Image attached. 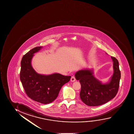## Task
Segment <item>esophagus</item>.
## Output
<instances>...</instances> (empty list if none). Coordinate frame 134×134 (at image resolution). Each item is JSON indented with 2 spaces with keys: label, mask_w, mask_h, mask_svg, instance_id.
Returning a JSON list of instances; mask_svg holds the SVG:
<instances>
[{
  "label": "esophagus",
  "mask_w": 134,
  "mask_h": 134,
  "mask_svg": "<svg viewBox=\"0 0 134 134\" xmlns=\"http://www.w3.org/2000/svg\"><path fill=\"white\" fill-rule=\"evenodd\" d=\"M71 82H74L76 81V78L74 76H72L71 78Z\"/></svg>",
  "instance_id": "obj_1"
}]
</instances>
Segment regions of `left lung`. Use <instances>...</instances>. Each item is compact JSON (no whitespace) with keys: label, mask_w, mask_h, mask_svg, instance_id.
<instances>
[{"label":"left lung","mask_w":134,"mask_h":134,"mask_svg":"<svg viewBox=\"0 0 134 134\" xmlns=\"http://www.w3.org/2000/svg\"><path fill=\"white\" fill-rule=\"evenodd\" d=\"M113 62L114 72L109 82L102 84L93 75V70H81L76 72L75 77L81 85L80 98L89 106L103 105L114 98L118 93L119 87L121 72L119 62L111 57Z\"/></svg>","instance_id":"obj_1"}]
</instances>
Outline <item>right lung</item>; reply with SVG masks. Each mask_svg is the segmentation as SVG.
<instances>
[{"label":"right lung","instance_id":"1","mask_svg":"<svg viewBox=\"0 0 134 134\" xmlns=\"http://www.w3.org/2000/svg\"><path fill=\"white\" fill-rule=\"evenodd\" d=\"M42 47H35L23 56L20 78L25 91L30 98L40 103L48 104L57 98L62 87L69 81L71 76L58 73L43 75L34 70L31 64V59L34 53Z\"/></svg>","mask_w":134,"mask_h":134}]
</instances>
